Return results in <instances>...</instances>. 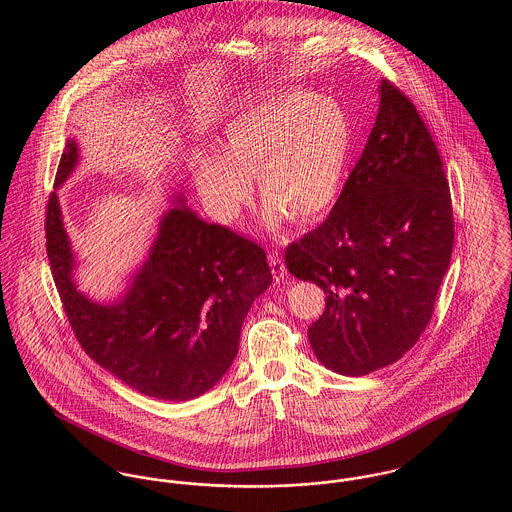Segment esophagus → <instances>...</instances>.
<instances>
[{
	"mask_svg": "<svg viewBox=\"0 0 512 512\" xmlns=\"http://www.w3.org/2000/svg\"><path fill=\"white\" fill-rule=\"evenodd\" d=\"M268 262H270V268H272V276L276 282H284L288 272H286V266L282 262V256L278 252H270L268 254Z\"/></svg>",
	"mask_w": 512,
	"mask_h": 512,
	"instance_id": "1",
	"label": "esophagus"
}]
</instances>
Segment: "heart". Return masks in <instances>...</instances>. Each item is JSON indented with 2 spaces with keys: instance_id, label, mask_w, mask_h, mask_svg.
Masks as SVG:
<instances>
[{
  "instance_id": "b5f03b06",
  "label": "heart",
  "mask_w": 512,
  "mask_h": 512,
  "mask_svg": "<svg viewBox=\"0 0 512 512\" xmlns=\"http://www.w3.org/2000/svg\"><path fill=\"white\" fill-rule=\"evenodd\" d=\"M353 128L345 108L327 96L290 90L234 114L217 153H201L193 179L201 201L220 222H234L252 201V177L266 199L264 220L280 228L323 217L339 199Z\"/></svg>"
}]
</instances>
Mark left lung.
Returning a JSON list of instances; mask_svg holds the SVG:
<instances>
[{
	"mask_svg": "<svg viewBox=\"0 0 512 512\" xmlns=\"http://www.w3.org/2000/svg\"><path fill=\"white\" fill-rule=\"evenodd\" d=\"M363 155L329 217L286 248L317 284L323 315L307 339L323 365L363 376L402 359L426 331L453 250L443 163L412 100L390 80Z\"/></svg>",
	"mask_w": 512,
	"mask_h": 512,
	"instance_id": "obj_1",
	"label": "left lung"
}]
</instances>
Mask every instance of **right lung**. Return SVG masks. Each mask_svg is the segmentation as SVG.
<instances>
[{"label":"right lung","mask_w":512,"mask_h":512,"mask_svg":"<svg viewBox=\"0 0 512 512\" xmlns=\"http://www.w3.org/2000/svg\"><path fill=\"white\" fill-rule=\"evenodd\" d=\"M76 159L78 147L69 140L55 187L65 183ZM45 236L53 280L80 347L122 382L159 400H191L219 382L238 353L250 305L272 284L262 246L179 205L161 219L146 264L112 305L76 292L57 193L49 195Z\"/></svg>","instance_id":"add662e5"}]
</instances>
